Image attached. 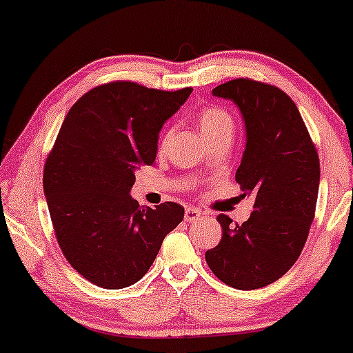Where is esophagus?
Returning a JSON list of instances; mask_svg holds the SVG:
<instances>
[{"mask_svg":"<svg viewBox=\"0 0 353 353\" xmlns=\"http://www.w3.org/2000/svg\"><path fill=\"white\" fill-rule=\"evenodd\" d=\"M201 212L194 209V207H186L185 210V220L190 221V223H196V221L201 220Z\"/></svg>","mask_w":353,"mask_h":353,"instance_id":"esophagus-1","label":"esophagus"}]
</instances>
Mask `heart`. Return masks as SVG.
Returning a JSON list of instances; mask_svg holds the SVG:
<instances>
[{
  "label": "heart",
  "instance_id": "obj_1",
  "mask_svg": "<svg viewBox=\"0 0 353 353\" xmlns=\"http://www.w3.org/2000/svg\"><path fill=\"white\" fill-rule=\"evenodd\" d=\"M197 122H199V127L204 133L207 139H210L214 134L225 132V130H231L233 132V117H231L228 110L223 108H219V105H214V108H207L201 110L199 117H197ZM168 139H170V134L165 133L161 139V151L167 148Z\"/></svg>",
  "mask_w": 353,
  "mask_h": 353
}]
</instances>
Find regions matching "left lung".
<instances>
[{
    "mask_svg": "<svg viewBox=\"0 0 353 353\" xmlns=\"http://www.w3.org/2000/svg\"><path fill=\"white\" fill-rule=\"evenodd\" d=\"M212 93L233 101L244 117L248 143L236 181L254 197V212L241 225L216 216L223 234L205 262L220 281L250 291L297 262L315 219L320 159L297 105L278 86L234 79Z\"/></svg>",
    "mask_w": 353,
    "mask_h": 353,
    "instance_id": "8db88e82",
    "label": "left lung"
}]
</instances>
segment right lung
Here are the masks:
<instances>
[{"instance_id": "right-lung-1", "label": "right lung", "mask_w": 353, "mask_h": 353, "mask_svg": "<svg viewBox=\"0 0 353 353\" xmlns=\"http://www.w3.org/2000/svg\"><path fill=\"white\" fill-rule=\"evenodd\" d=\"M191 91L109 81L86 91L62 122L43 188L62 254L96 286L122 289L139 281L185 216L175 202L139 207L130 190L137 167L154 163L163 122Z\"/></svg>"}]
</instances>
